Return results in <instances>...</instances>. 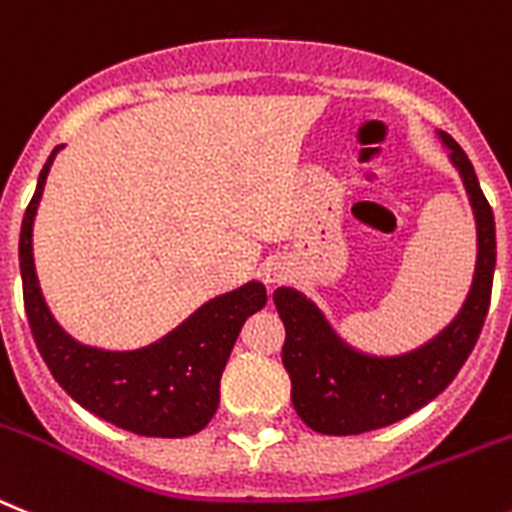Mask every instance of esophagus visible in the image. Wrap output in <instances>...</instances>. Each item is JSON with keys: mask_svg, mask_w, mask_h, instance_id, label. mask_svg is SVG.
<instances>
[{"mask_svg": "<svg viewBox=\"0 0 512 512\" xmlns=\"http://www.w3.org/2000/svg\"><path fill=\"white\" fill-rule=\"evenodd\" d=\"M263 276L268 283H281L283 278H286V265H283L281 260H268V263L263 265Z\"/></svg>", "mask_w": 512, "mask_h": 512, "instance_id": "34e87169", "label": "esophagus"}]
</instances>
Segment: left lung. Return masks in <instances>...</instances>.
<instances>
[{
	"instance_id": "obj_1",
	"label": "left lung",
	"mask_w": 512,
	"mask_h": 512,
	"mask_svg": "<svg viewBox=\"0 0 512 512\" xmlns=\"http://www.w3.org/2000/svg\"><path fill=\"white\" fill-rule=\"evenodd\" d=\"M437 137L461 176L476 226L474 278L461 309L440 333L401 354H372L346 341L304 291H273L286 328L281 356L291 377V403L299 419L322 435H362L427 406L453 382L482 333L495 278V216L461 145L442 130Z\"/></svg>"
}]
</instances>
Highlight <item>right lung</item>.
<instances>
[{
	"mask_svg": "<svg viewBox=\"0 0 512 512\" xmlns=\"http://www.w3.org/2000/svg\"><path fill=\"white\" fill-rule=\"evenodd\" d=\"M62 145L51 150L20 229V276L30 330L54 380L90 414L143 437H190L213 419L221 375L239 330L268 302L265 283L244 286L197 307L187 320L140 349H98L72 338L51 315L33 260V223L46 176Z\"/></svg>",
	"mask_w": 512,
	"mask_h": 512,
	"instance_id": "1",
	"label": "right lung"
}]
</instances>
